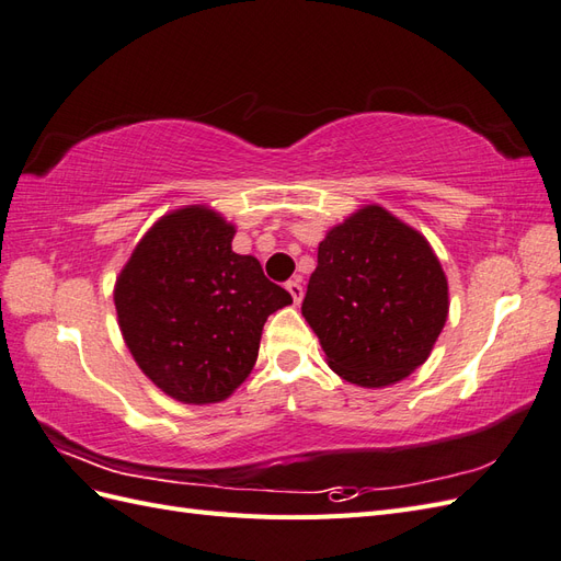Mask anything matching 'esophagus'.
<instances>
[{"instance_id":"obj_1","label":"esophagus","mask_w":561,"mask_h":561,"mask_svg":"<svg viewBox=\"0 0 561 561\" xmlns=\"http://www.w3.org/2000/svg\"><path fill=\"white\" fill-rule=\"evenodd\" d=\"M287 293L293 295V301L295 304H299L301 301V297H304V290H301V280L299 278H293V280H287Z\"/></svg>"}]
</instances>
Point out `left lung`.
Segmentation results:
<instances>
[{
    "instance_id": "1",
    "label": "left lung",
    "mask_w": 561,
    "mask_h": 561,
    "mask_svg": "<svg viewBox=\"0 0 561 561\" xmlns=\"http://www.w3.org/2000/svg\"><path fill=\"white\" fill-rule=\"evenodd\" d=\"M447 311V278L428 241L379 206L325 236L301 301L328 365L365 388L426 363Z\"/></svg>"
}]
</instances>
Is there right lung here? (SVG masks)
<instances>
[{"instance_id":"obj_1","label":"right lung","mask_w":561,"mask_h":561,"mask_svg":"<svg viewBox=\"0 0 561 561\" xmlns=\"http://www.w3.org/2000/svg\"><path fill=\"white\" fill-rule=\"evenodd\" d=\"M233 227L190 206L147 231L116 280L135 363L180 402H219L250 375L266 318L293 304L260 262L231 250Z\"/></svg>"}]
</instances>
